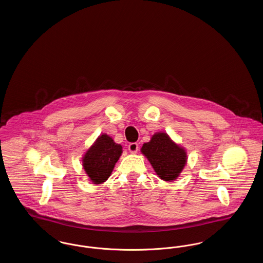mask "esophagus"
I'll return each mask as SVG.
<instances>
[{"instance_id": "obj_1", "label": "esophagus", "mask_w": 263, "mask_h": 263, "mask_svg": "<svg viewBox=\"0 0 263 263\" xmlns=\"http://www.w3.org/2000/svg\"><path fill=\"white\" fill-rule=\"evenodd\" d=\"M128 150L132 154H136L138 150H139V146H138L137 143H130L129 146H128Z\"/></svg>"}]
</instances>
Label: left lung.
<instances>
[{
    "instance_id": "obj_1",
    "label": "left lung",
    "mask_w": 263,
    "mask_h": 263,
    "mask_svg": "<svg viewBox=\"0 0 263 263\" xmlns=\"http://www.w3.org/2000/svg\"><path fill=\"white\" fill-rule=\"evenodd\" d=\"M141 152L149 160L156 174L164 181L175 180L187 162L184 148L175 144L163 132L154 134L150 142L143 145Z\"/></svg>"
}]
</instances>
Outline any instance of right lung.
<instances>
[{"instance_id":"add662e5","label":"right lung","mask_w":263,"mask_h":263,"mask_svg":"<svg viewBox=\"0 0 263 263\" xmlns=\"http://www.w3.org/2000/svg\"><path fill=\"white\" fill-rule=\"evenodd\" d=\"M121 154L122 146L107 134L96 140L83 158V167L92 183L100 184L110 176Z\"/></svg>"}]
</instances>
